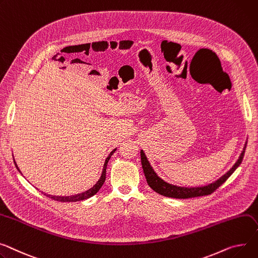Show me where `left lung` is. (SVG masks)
<instances>
[{"label": "left lung", "instance_id": "obj_1", "mask_svg": "<svg viewBox=\"0 0 258 258\" xmlns=\"http://www.w3.org/2000/svg\"><path fill=\"white\" fill-rule=\"evenodd\" d=\"M246 146H247V143H245L244 149H243L242 153L239 154L238 160L235 162V164L232 166V168L228 171V172H226L224 175L221 176L216 181H214L208 185H204V186L186 187V186H178V185H174V184L166 182L161 177H159L156 172H154V170L150 166V163L148 162L143 150H141V163H142V168L144 171L147 183L154 192H157L166 197L178 198V199L199 197V196H205V195L212 194L222 183H224L227 180V178L234 172L235 169L239 165H241L243 158H244V154H245Z\"/></svg>", "mask_w": 258, "mask_h": 258}]
</instances>
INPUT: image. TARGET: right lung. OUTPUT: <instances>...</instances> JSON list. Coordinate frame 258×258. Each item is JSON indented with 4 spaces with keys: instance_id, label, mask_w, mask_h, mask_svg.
<instances>
[{
    "instance_id": "obj_1",
    "label": "right lung",
    "mask_w": 258,
    "mask_h": 258,
    "mask_svg": "<svg viewBox=\"0 0 258 258\" xmlns=\"http://www.w3.org/2000/svg\"><path fill=\"white\" fill-rule=\"evenodd\" d=\"M115 151H116V149H113L111 151V153L109 154V157L106 159L105 164H104V169H102V172H101V175H100V178L98 179V181L91 188H89V190H87L86 192H83V193H80V194H77V195H72V196H51V195H47L45 193H44V195L51 198V199L57 200V201H61V202H76V201H81V200H85V199H88V198L92 197L93 195H95L99 191V188L102 186V184H104V182L106 180L107 165H108V162H109L110 158L112 157V154ZM14 164H15L16 169L20 171V169H19V167H17L15 161H14ZM20 172H21V171H20Z\"/></svg>"
}]
</instances>
